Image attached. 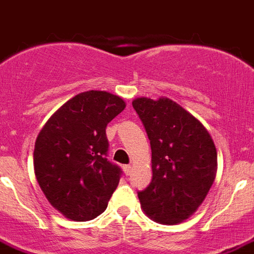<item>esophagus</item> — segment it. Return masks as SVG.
Listing matches in <instances>:
<instances>
[{
  "label": "esophagus",
  "instance_id": "esophagus-1",
  "mask_svg": "<svg viewBox=\"0 0 254 254\" xmlns=\"http://www.w3.org/2000/svg\"><path fill=\"white\" fill-rule=\"evenodd\" d=\"M123 168H124V172H125V175H127V176H129V175H130V172H131V166H130V164H125V166H124Z\"/></svg>",
  "mask_w": 254,
  "mask_h": 254
}]
</instances>
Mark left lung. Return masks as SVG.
Masks as SVG:
<instances>
[{
	"instance_id": "left-lung-1",
	"label": "left lung",
	"mask_w": 254,
	"mask_h": 254,
	"mask_svg": "<svg viewBox=\"0 0 254 254\" xmlns=\"http://www.w3.org/2000/svg\"><path fill=\"white\" fill-rule=\"evenodd\" d=\"M133 108L151 146V183L138 191L142 209L155 222L180 223L198 209L215 180V145L205 127L171 99L138 98Z\"/></svg>"
}]
</instances>
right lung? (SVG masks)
I'll return each mask as SVG.
<instances>
[{
	"label": "right lung",
	"instance_id": "right-lung-1",
	"mask_svg": "<svg viewBox=\"0 0 254 254\" xmlns=\"http://www.w3.org/2000/svg\"><path fill=\"white\" fill-rule=\"evenodd\" d=\"M125 108L120 96L86 91L67 100L39 133L36 180L51 205L71 220H91L107 209L123 171L108 160L106 129Z\"/></svg>",
	"mask_w": 254,
	"mask_h": 254
}]
</instances>
